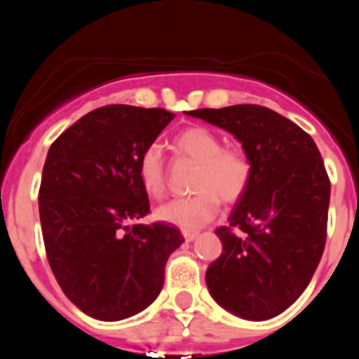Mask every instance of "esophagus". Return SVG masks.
Wrapping results in <instances>:
<instances>
[{
  "label": "esophagus",
  "instance_id": "1",
  "mask_svg": "<svg viewBox=\"0 0 359 359\" xmlns=\"http://www.w3.org/2000/svg\"><path fill=\"white\" fill-rule=\"evenodd\" d=\"M182 236L186 238V241H194L198 238V233L196 231H184Z\"/></svg>",
  "mask_w": 359,
  "mask_h": 359
}]
</instances>
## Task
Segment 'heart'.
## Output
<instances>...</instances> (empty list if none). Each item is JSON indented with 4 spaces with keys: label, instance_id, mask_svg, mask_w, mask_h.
Returning a JSON list of instances; mask_svg holds the SVG:
<instances>
[{
    "label": "heart",
    "instance_id": "b5f03b06",
    "mask_svg": "<svg viewBox=\"0 0 359 359\" xmlns=\"http://www.w3.org/2000/svg\"><path fill=\"white\" fill-rule=\"evenodd\" d=\"M173 147L180 156L198 163L193 180L196 194L163 203L156 208L158 220L182 231H196L219 213L220 200L236 203L245 196L253 173L245 151L224 147L220 137L203 126L182 130L173 140ZM137 175L149 196L161 198L165 194V159L159 144L144 147L137 161Z\"/></svg>",
    "mask_w": 359,
    "mask_h": 359
}]
</instances>
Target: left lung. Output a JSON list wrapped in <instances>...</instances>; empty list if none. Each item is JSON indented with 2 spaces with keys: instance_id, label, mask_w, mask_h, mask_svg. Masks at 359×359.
I'll use <instances>...</instances> for the list:
<instances>
[{
  "instance_id": "obj_1",
  "label": "left lung",
  "mask_w": 359,
  "mask_h": 359,
  "mask_svg": "<svg viewBox=\"0 0 359 359\" xmlns=\"http://www.w3.org/2000/svg\"><path fill=\"white\" fill-rule=\"evenodd\" d=\"M186 114L233 133L253 166L252 182L219 227L222 253L206 269L217 304L252 321L269 320L306 290L327 241L330 179L309 133L255 104Z\"/></svg>"
}]
</instances>
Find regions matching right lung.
Returning <instances> with one entry per match:
<instances>
[{
    "instance_id": "right-lung-1",
    "label": "right lung",
    "mask_w": 359,
    "mask_h": 359,
    "mask_svg": "<svg viewBox=\"0 0 359 359\" xmlns=\"http://www.w3.org/2000/svg\"><path fill=\"white\" fill-rule=\"evenodd\" d=\"M175 114L112 104L88 112L50 146L39 220L52 273L78 309L118 321L159 295L175 226L137 224L149 213L137 161Z\"/></svg>"
}]
</instances>
